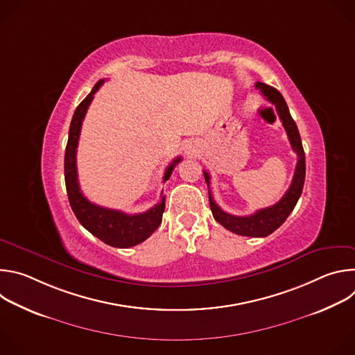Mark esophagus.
I'll use <instances>...</instances> for the list:
<instances>
[{
    "mask_svg": "<svg viewBox=\"0 0 355 355\" xmlns=\"http://www.w3.org/2000/svg\"><path fill=\"white\" fill-rule=\"evenodd\" d=\"M185 151L188 155H193V148H192V144H187V147H185Z\"/></svg>",
    "mask_w": 355,
    "mask_h": 355,
    "instance_id": "1",
    "label": "esophagus"
}]
</instances>
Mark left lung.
<instances>
[{"label": "left lung", "mask_w": 355, "mask_h": 355, "mask_svg": "<svg viewBox=\"0 0 355 355\" xmlns=\"http://www.w3.org/2000/svg\"><path fill=\"white\" fill-rule=\"evenodd\" d=\"M256 88L261 91V94L270 101L271 104L275 105L277 112L279 115V119L282 121V125L286 130L289 143L292 146V150L297 155V163L295 168V174L291 182V187L285 192V195L277 202L275 205L260 209L248 216H234L220 209V207L216 204L211 191H209V205L212 215L218 223H220L227 230L240 234V236H250V237H266L275 232L289 216V214L293 211L296 202L302 193L303 184H305V173H306V163H305V151L302 147L300 135L297 132L296 123L292 119L288 105L285 103L284 96L281 92L264 83H256ZM205 181L209 187L211 175L204 171Z\"/></svg>", "instance_id": "left-lung-1"}]
</instances>
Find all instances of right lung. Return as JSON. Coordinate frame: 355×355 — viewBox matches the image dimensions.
Instances as JSON below:
<instances>
[{"instance_id": "1", "label": "right lung", "mask_w": 355, "mask_h": 355, "mask_svg": "<svg viewBox=\"0 0 355 355\" xmlns=\"http://www.w3.org/2000/svg\"><path fill=\"white\" fill-rule=\"evenodd\" d=\"M105 80H99L91 92L81 101V104L74 111L70 130H69V140L66 146V155H64V180L66 188L69 195L70 207L78 219V222L95 237L103 240L105 244L119 248H128L144 241L151 233H153L162 223L163 212L166 208V198L163 196L162 200L153 208L137 215H128L121 211L103 208L99 205L91 204V202L83 195L78 184L77 175V146L81 132V125L87 110L94 98V94L99 89V87L104 84ZM181 162V157L173 160V163L166 168L163 181L166 182L174 167ZM163 195V192H162Z\"/></svg>"}]
</instances>
